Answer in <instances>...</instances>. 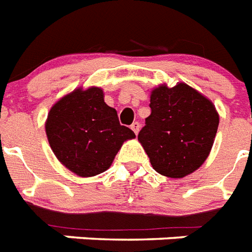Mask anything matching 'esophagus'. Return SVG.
Masks as SVG:
<instances>
[{
    "mask_svg": "<svg viewBox=\"0 0 252 252\" xmlns=\"http://www.w3.org/2000/svg\"><path fill=\"white\" fill-rule=\"evenodd\" d=\"M130 127H131V130L134 132H135L136 135H138V132H139V128H140V124H139V122H134V124L131 125V126H130Z\"/></svg>",
    "mask_w": 252,
    "mask_h": 252,
    "instance_id": "1",
    "label": "esophagus"
}]
</instances>
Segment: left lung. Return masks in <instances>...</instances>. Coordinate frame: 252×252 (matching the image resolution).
<instances>
[{"mask_svg":"<svg viewBox=\"0 0 252 252\" xmlns=\"http://www.w3.org/2000/svg\"><path fill=\"white\" fill-rule=\"evenodd\" d=\"M151 116L138 139L156 172L182 178L208 158L219 114L208 98L185 83L160 86L151 94Z\"/></svg>","mask_w":252,"mask_h":252,"instance_id":"1","label":"left lung"}]
</instances>
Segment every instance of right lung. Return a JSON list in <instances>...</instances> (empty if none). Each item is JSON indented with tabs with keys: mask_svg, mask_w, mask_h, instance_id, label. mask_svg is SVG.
I'll use <instances>...</instances> for the list:
<instances>
[{
	"mask_svg": "<svg viewBox=\"0 0 252 252\" xmlns=\"http://www.w3.org/2000/svg\"><path fill=\"white\" fill-rule=\"evenodd\" d=\"M50 148L80 177L105 172L125 140L135 134L120 124L117 110L104 102L97 87L75 90L56 102L45 124Z\"/></svg>",
	"mask_w": 252,
	"mask_h": 252,
	"instance_id": "1",
	"label": "right lung"
}]
</instances>
